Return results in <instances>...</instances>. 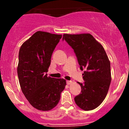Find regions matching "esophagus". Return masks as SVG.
<instances>
[{"label":"esophagus","mask_w":129,"mask_h":129,"mask_svg":"<svg viewBox=\"0 0 129 129\" xmlns=\"http://www.w3.org/2000/svg\"><path fill=\"white\" fill-rule=\"evenodd\" d=\"M66 82H67V85H70V84H72V81H67Z\"/></svg>","instance_id":"obj_1"}]
</instances>
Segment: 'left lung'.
<instances>
[{"instance_id": "8db88e82", "label": "left lung", "mask_w": 129, "mask_h": 129, "mask_svg": "<svg viewBox=\"0 0 129 129\" xmlns=\"http://www.w3.org/2000/svg\"><path fill=\"white\" fill-rule=\"evenodd\" d=\"M73 48L83 70L84 82L80 84L81 91L75 97V101L84 110L98 107L107 95L111 82L110 62L103 47L90 34L63 35Z\"/></svg>"}]
</instances>
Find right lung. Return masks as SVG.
Wrapping results in <instances>:
<instances>
[{
    "label": "right lung",
    "mask_w": 129,
    "mask_h": 129,
    "mask_svg": "<svg viewBox=\"0 0 129 129\" xmlns=\"http://www.w3.org/2000/svg\"><path fill=\"white\" fill-rule=\"evenodd\" d=\"M62 35L37 31L22 44L17 76L23 94L33 107L48 111L56 107L66 80L47 76L51 57Z\"/></svg>",
    "instance_id": "add662e5"
}]
</instances>
